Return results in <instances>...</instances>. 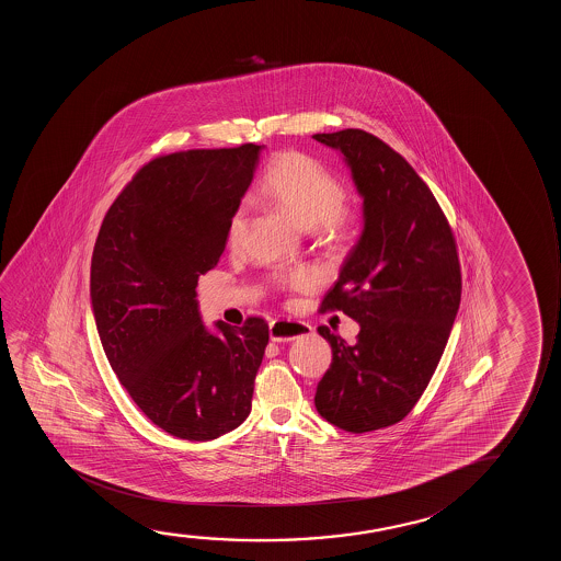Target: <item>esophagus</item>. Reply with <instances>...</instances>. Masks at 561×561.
Returning <instances> with one entry per match:
<instances>
[{
	"label": "esophagus",
	"mask_w": 561,
	"mask_h": 561,
	"mask_svg": "<svg viewBox=\"0 0 561 561\" xmlns=\"http://www.w3.org/2000/svg\"><path fill=\"white\" fill-rule=\"evenodd\" d=\"M312 333V328L305 322L297 320H274L270 323V339L274 343H287L299 337H308Z\"/></svg>",
	"instance_id": "1"
}]
</instances>
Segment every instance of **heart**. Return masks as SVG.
<instances>
[{"label":"heart","mask_w":561,"mask_h":561,"mask_svg":"<svg viewBox=\"0 0 561 561\" xmlns=\"http://www.w3.org/2000/svg\"><path fill=\"white\" fill-rule=\"evenodd\" d=\"M261 192L276 201L287 215L302 228H333L341 220L339 208L345 201V185L330 169L299 151H285L270 161L262 176ZM245 226V207H239L231 216L228 239L236 243ZM293 285L307 284L305 272L285 277Z\"/></svg>","instance_id":"heart-1"}]
</instances>
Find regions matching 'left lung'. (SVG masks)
<instances>
[{"label":"left lung","mask_w":561,"mask_h":561,"mask_svg":"<svg viewBox=\"0 0 561 561\" xmlns=\"http://www.w3.org/2000/svg\"><path fill=\"white\" fill-rule=\"evenodd\" d=\"M314 139L343 154L364 199L360 238L320 308L343 310L360 333L348 345L318 328L333 360L314 404L339 430L366 433L407 417L430 385L460 307V262L437 199L404 157L354 128Z\"/></svg>","instance_id":"obj_1"}]
</instances>
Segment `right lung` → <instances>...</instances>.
<instances>
[{
    "label": "right lung",
    "mask_w": 561,
    "mask_h": 561,
    "mask_svg": "<svg viewBox=\"0 0 561 561\" xmlns=\"http://www.w3.org/2000/svg\"><path fill=\"white\" fill-rule=\"evenodd\" d=\"M264 146L159 157L111 205L90 274L93 318L108 364L151 422L213 440L245 422L268 323L201 320L197 282L215 268Z\"/></svg>",
    "instance_id": "add662e5"
}]
</instances>
